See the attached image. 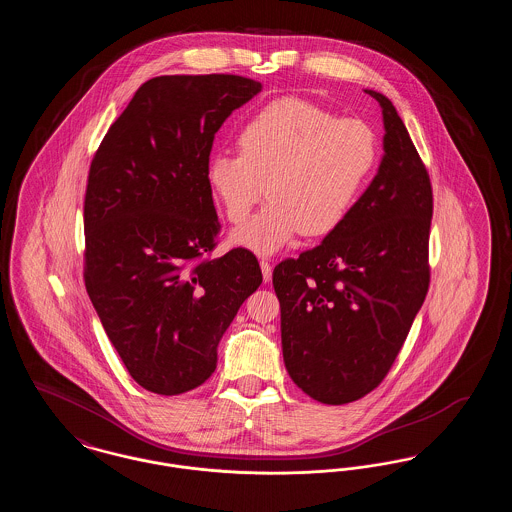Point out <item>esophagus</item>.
Instances as JSON below:
<instances>
[{
  "label": "esophagus",
  "instance_id": "34e87169",
  "mask_svg": "<svg viewBox=\"0 0 512 512\" xmlns=\"http://www.w3.org/2000/svg\"><path fill=\"white\" fill-rule=\"evenodd\" d=\"M261 270H263L265 282H270V278H272V267H270V263H268L267 259L261 261Z\"/></svg>",
  "mask_w": 512,
  "mask_h": 512
}]
</instances>
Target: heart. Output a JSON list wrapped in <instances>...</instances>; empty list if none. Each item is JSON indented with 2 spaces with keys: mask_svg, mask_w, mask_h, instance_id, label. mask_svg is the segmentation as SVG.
<instances>
[{
  "mask_svg": "<svg viewBox=\"0 0 512 512\" xmlns=\"http://www.w3.org/2000/svg\"><path fill=\"white\" fill-rule=\"evenodd\" d=\"M240 155L209 159L207 182L226 219H247L267 192L270 201L232 242L259 255L292 245L303 232L324 236L349 217L378 161L374 130L338 119L305 99H276L238 132Z\"/></svg>",
  "mask_w": 512,
  "mask_h": 512,
  "instance_id": "b5f03b06",
  "label": "heart"
}]
</instances>
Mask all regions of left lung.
Returning a JSON list of instances; mask_svg holds the SVG:
<instances>
[{"mask_svg":"<svg viewBox=\"0 0 512 512\" xmlns=\"http://www.w3.org/2000/svg\"><path fill=\"white\" fill-rule=\"evenodd\" d=\"M366 94L386 128L378 174L322 244L272 272L286 370L326 405L382 384L430 286V176L390 99Z\"/></svg>","mask_w":512,"mask_h":512,"instance_id":"left-lung-1","label":"left lung"}]
</instances>
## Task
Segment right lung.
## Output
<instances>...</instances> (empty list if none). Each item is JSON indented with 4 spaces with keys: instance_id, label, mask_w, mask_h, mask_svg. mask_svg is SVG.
Returning <instances> with one entry per match:
<instances>
[{
    "instance_id": "1",
    "label": "right lung",
    "mask_w": 512,
    "mask_h": 512,
    "mask_svg": "<svg viewBox=\"0 0 512 512\" xmlns=\"http://www.w3.org/2000/svg\"><path fill=\"white\" fill-rule=\"evenodd\" d=\"M261 92L236 74L144 82L92 159L84 282L130 376L178 395L217 368L220 338L263 274L236 247L211 259L220 222L207 182L215 134Z\"/></svg>"
}]
</instances>
